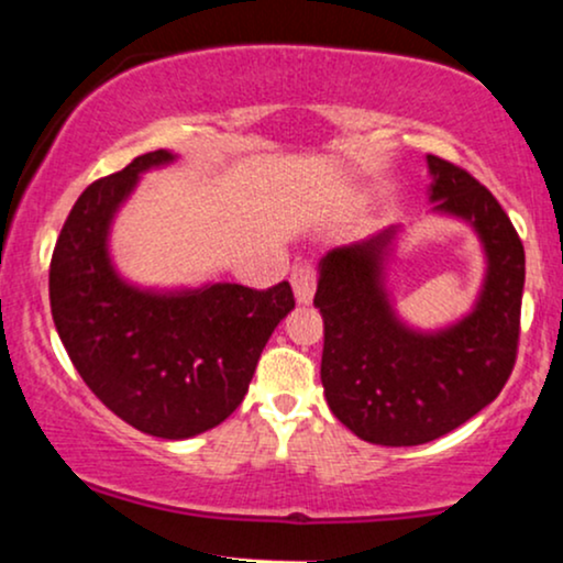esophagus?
<instances>
[{
  "mask_svg": "<svg viewBox=\"0 0 563 563\" xmlns=\"http://www.w3.org/2000/svg\"><path fill=\"white\" fill-rule=\"evenodd\" d=\"M290 286H294V296L299 303H309L318 288V275H314L312 264H299L290 275Z\"/></svg>",
  "mask_w": 563,
  "mask_h": 563,
  "instance_id": "1",
  "label": "esophagus"
}]
</instances>
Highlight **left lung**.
I'll list each match as a JSON object with an SVG mask.
<instances>
[{
  "label": "left lung",
  "mask_w": 563,
  "mask_h": 563,
  "mask_svg": "<svg viewBox=\"0 0 563 563\" xmlns=\"http://www.w3.org/2000/svg\"><path fill=\"white\" fill-rule=\"evenodd\" d=\"M434 214L463 219L479 238L487 273L468 314L439 331L399 318L386 264L399 228L341 245L320 260L314 307L325 322L320 378L349 431L384 448L450 434L500 394L519 346L525 245L493 192L461 166L426 156Z\"/></svg>",
  "instance_id": "1"
}]
</instances>
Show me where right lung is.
<instances>
[{"instance_id":"right-lung-1","label":"right lung","mask_w":563,"mask_h":563,"mask_svg":"<svg viewBox=\"0 0 563 563\" xmlns=\"http://www.w3.org/2000/svg\"><path fill=\"white\" fill-rule=\"evenodd\" d=\"M177 158L137 156L81 192L49 264L53 320L84 384L108 410L161 439L214 429L243 402L269 335L294 309L286 280L267 290L238 283L140 288L115 273L111 224L140 174Z\"/></svg>"}]
</instances>
